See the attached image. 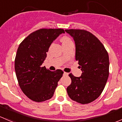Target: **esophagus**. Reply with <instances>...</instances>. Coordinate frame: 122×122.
I'll return each instance as SVG.
<instances>
[{
	"mask_svg": "<svg viewBox=\"0 0 122 122\" xmlns=\"http://www.w3.org/2000/svg\"><path fill=\"white\" fill-rule=\"evenodd\" d=\"M64 75L68 76V73H66V72H64Z\"/></svg>",
	"mask_w": 122,
	"mask_h": 122,
	"instance_id": "obj_1",
	"label": "esophagus"
}]
</instances>
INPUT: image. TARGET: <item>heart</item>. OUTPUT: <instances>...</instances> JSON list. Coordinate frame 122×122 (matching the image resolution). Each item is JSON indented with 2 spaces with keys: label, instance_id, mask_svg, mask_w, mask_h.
Wrapping results in <instances>:
<instances>
[{
  "label": "heart",
  "instance_id": "1",
  "mask_svg": "<svg viewBox=\"0 0 122 122\" xmlns=\"http://www.w3.org/2000/svg\"><path fill=\"white\" fill-rule=\"evenodd\" d=\"M61 41H62V44H66V43H71V42H72L71 40L70 39V38L68 37H66V36L62 37V38H61Z\"/></svg>",
  "mask_w": 122,
  "mask_h": 122
}]
</instances>
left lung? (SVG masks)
Listing matches in <instances>:
<instances>
[{"label": "left lung", "mask_w": 122, "mask_h": 122, "mask_svg": "<svg viewBox=\"0 0 122 122\" xmlns=\"http://www.w3.org/2000/svg\"><path fill=\"white\" fill-rule=\"evenodd\" d=\"M65 31L75 41V60L82 72L79 77L69 74L71 84L66 91L72 100L87 104L97 99L104 89L109 76L108 53L90 32L75 29Z\"/></svg>", "instance_id": "left-lung-1"}]
</instances>
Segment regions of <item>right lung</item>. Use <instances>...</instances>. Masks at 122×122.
I'll list each match as a JSON object with an SVG mask.
<instances>
[{
    "label": "right lung",
    "instance_id": "obj_1",
    "mask_svg": "<svg viewBox=\"0 0 122 122\" xmlns=\"http://www.w3.org/2000/svg\"><path fill=\"white\" fill-rule=\"evenodd\" d=\"M63 29H42L31 33L20 43L15 61V69L19 85L29 99L37 102L52 97L62 76L61 70L51 71L41 65L52 42Z\"/></svg>",
    "mask_w": 122,
    "mask_h": 122
}]
</instances>
